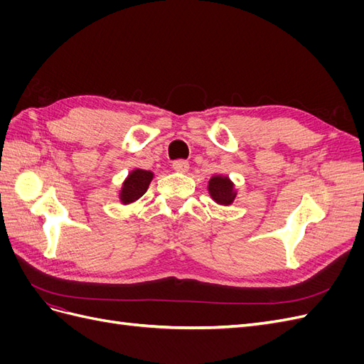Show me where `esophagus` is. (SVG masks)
<instances>
[{"mask_svg":"<svg viewBox=\"0 0 364 364\" xmlns=\"http://www.w3.org/2000/svg\"><path fill=\"white\" fill-rule=\"evenodd\" d=\"M188 168H190V164L186 162V161H183V159H179V161H174L173 162V170H176V171L186 173V171H188Z\"/></svg>","mask_w":364,"mask_h":364,"instance_id":"obj_1","label":"esophagus"}]
</instances>
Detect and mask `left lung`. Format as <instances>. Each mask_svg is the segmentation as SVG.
Here are the masks:
<instances>
[{"label": "left lung", "instance_id": "obj_1", "mask_svg": "<svg viewBox=\"0 0 364 364\" xmlns=\"http://www.w3.org/2000/svg\"><path fill=\"white\" fill-rule=\"evenodd\" d=\"M208 191L215 203L223 205V206H229L237 197L234 183L228 178V176H220V174L213 176L208 182Z\"/></svg>", "mask_w": 364, "mask_h": 364}]
</instances>
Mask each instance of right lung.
I'll list each match as a JSON object with an SVG mask.
<instances>
[{"label": "right lung", "instance_id": "add662e5", "mask_svg": "<svg viewBox=\"0 0 364 364\" xmlns=\"http://www.w3.org/2000/svg\"><path fill=\"white\" fill-rule=\"evenodd\" d=\"M151 179H153L151 171L141 170V168L130 171L126 181L123 182V186H121V191H119L121 203L124 205L134 203L135 200L139 199V197L144 196Z\"/></svg>", "mask_w": 364, "mask_h": 364}]
</instances>
